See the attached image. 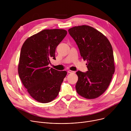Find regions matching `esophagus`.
Segmentation results:
<instances>
[{
  "instance_id": "esophagus-1",
  "label": "esophagus",
  "mask_w": 131,
  "mask_h": 131,
  "mask_svg": "<svg viewBox=\"0 0 131 131\" xmlns=\"http://www.w3.org/2000/svg\"><path fill=\"white\" fill-rule=\"evenodd\" d=\"M68 73H74V72H74V71H72V70H69L68 71Z\"/></svg>"
}]
</instances>
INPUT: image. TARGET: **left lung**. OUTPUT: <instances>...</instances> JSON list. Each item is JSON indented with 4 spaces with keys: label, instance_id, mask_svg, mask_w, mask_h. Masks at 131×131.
I'll return each mask as SVG.
<instances>
[{
    "label": "left lung",
    "instance_id": "left-lung-1",
    "mask_svg": "<svg viewBox=\"0 0 131 131\" xmlns=\"http://www.w3.org/2000/svg\"><path fill=\"white\" fill-rule=\"evenodd\" d=\"M68 32L87 61L88 71L76 72L77 92L87 99L97 98L107 90L115 72L113 48L105 36L90 26H74Z\"/></svg>",
    "mask_w": 131,
    "mask_h": 131
}]
</instances>
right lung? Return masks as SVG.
<instances>
[{"instance_id": "add662e5", "label": "right lung", "mask_w": 131, "mask_h": 131, "mask_svg": "<svg viewBox=\"0 0 131 131\" xmlns=\"http://www.w3.org/2000/svg\"><path fill=\"white\" fill-rule=\"evenodd\" d=\"M67 34L62 29H44L28 38L22 47L18 75L29 95L40 103L57 97L67 74L48 66L51 58L55 60L56 48Z\"/></svg>"}]
</instances>
